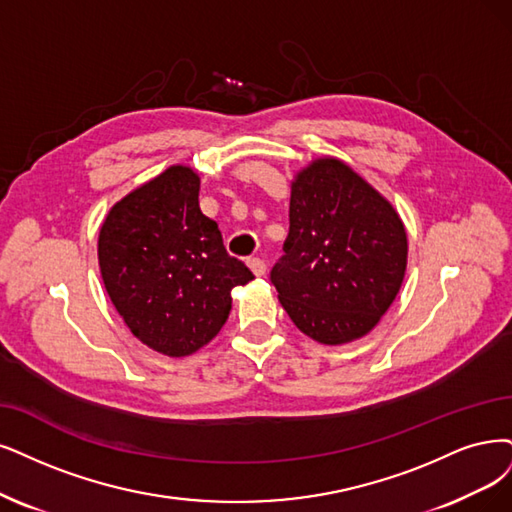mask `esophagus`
<instances>
[{
    "instance_id": "34e87169",
    "label": "esophagus",
    "mask_w": 512,
    "mask_h": 512,
    "mask_svg": "<svg viewBox=\"0 0 512 512\" xmlns=\"http://www.w3.org/2000/svg\"><path fill=\"white\" fill-rule=\"evenodd\" d=\"M246 263H249V268L253 270V274L255 276H266V261H263V259H259V257H253V259H249V261H246Z\"/></svg>"
}]
</instances>
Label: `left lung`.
<instances>
[{"mask_svg":"<svg viewBox=\"0 0 512 512\" xmlns=\"http://www.w3.org/2000/svg\"><path fill=\"white\" fill-rule=\"evenodd\" d=\"M285 255L270 278L295 327L320 344L367 335L399 293L407 232L394 206L337 158L291 183Z\"/></svg>","mask_w":512,"mask_h":512,"instance_id":"left-lung-1","label":"left lung"}]
</instances>
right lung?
<instances>
[{
  "instance_id": "right-lung-1",
  "label": "right lung",
  "mask_w": 512,
  "mask_h": 512,
  "mask_svg": "<svg viewBox=\"0 0 512 512\" xmlns=\"http://www.w3.org/2000/svg\"><path fill=\"white\" fill-rule=\"evenodd\" d=\"M200 177L175 164L111 206L99 232V268L111 304L147 348L189 356L221 331L232 289L253 272L202 215Z\"/></svg>"
}]
</instances>
